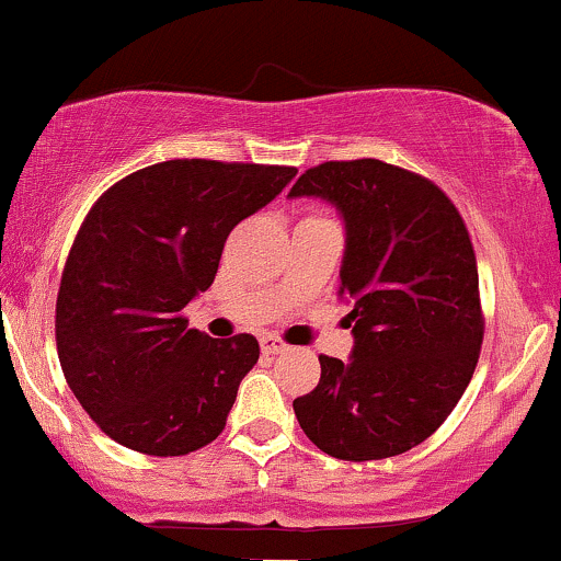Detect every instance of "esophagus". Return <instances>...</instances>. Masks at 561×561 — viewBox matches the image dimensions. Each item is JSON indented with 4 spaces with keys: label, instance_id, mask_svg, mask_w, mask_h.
I'll use <instances>...</instances> for the list:
<instances>
[{
    "label": "esophagus",
    "instance_id": "1",
    "mask_svg": "<svg viewBox=\"0 0 561 561\" xmlns=\"http://www.w3.org/2000/svg\"><path fill=\"white\" fill-rule=\"evenodd\" d=\"M287 347L289 345L285 343V340L272 337V334H263V337H261V351L266 353V356H276V353H285Z\"/></svg>",
    "mask_w": 561,
    "mask_h": 561
}]
</instances>
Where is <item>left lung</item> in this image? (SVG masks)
<instances>
[{"instance_id":"left-lung-1","label":"left lung","mask_w":561,"mask_h":561,"mask_svg":"<svg viewBox=\"0 0 561 561\" xmlns=\"http://www.w3.org/2000/svg\"><path fill=\"white\" fill-rule=\"evenodd\" d=\"M345 218L340 298L353 306L351 362L319 356V385L293 409L313 446L375 461L420 446L448 420L480 358L478 259L459 208L435 182L377 158L327 160L289 197Z\"/></svg>"}]
</instances>
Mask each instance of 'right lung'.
I'll use <instances>...</instances> for the list:
<instances>
[{
  "mask_svg": "<svg viewBox=\"0 0 561 561\" xmlns=\"http://www.w3.org/2000/svg\"><path fill=\"white\" fill-rule=\"evenodd\" d=\"M295 173L165 160L96 197L62 268L55 340L70 390L115 443L184 456L221 435L259 340L208 337L182 311L214 285L229 231Z\"/></svg>",
  "mask_w": 561,
  "mask_h": 561,
  "instance_id": "obj_1",
  "label": "right lung"
}]
</instances>
